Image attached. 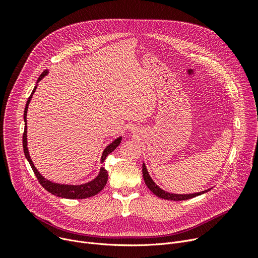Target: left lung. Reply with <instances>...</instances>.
<instances>
[{
	"label": "left lung",
	"instance_id": "8db88e82",
	"mask_svg": "<svg viewBox=\"0 0 258 258\" xmlns=\"http://www.w3.org/2000/svg\"><path fill=\"white\" fill-rule=\"evenodd\" d=\"M142 173H143V179H144V182L146 184V186L148 187V189L150 190L155 194L157 197L161 198V199H164V200H170V201H184V200H188V199H192V198H196L198 196H201L203 194H205L207 191H209L210 189H207V190H204V191H201V192H196V194H189V195H178V194H170V192H167L165 190H163V189H161L154 181L153 179L151 178V175L148 174V171L146 169V166L145 164L143 163L142 165Z\"/></svg>",
	"mask_w": 258,
	"mask_h": 258
}]
</instances>
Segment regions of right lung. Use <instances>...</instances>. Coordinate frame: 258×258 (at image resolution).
<instances>
[{
  "instance_id": "1",
  "label": "right lung",
  "mask_w": 258,
  "mask_h": 258,
  "mask_svg": "<svg viewBox=\"0 0 258 258\" xmlns=\"http://www.w3.org/2000/svg\"><path fill=\"white\" fill-rule=\"evenodd\" d=\"M48 70H45L40 76L37 79V83H39L47 74H48ZM36 90V86L34 87L31 95L29 96L28 100H27L26 106H25V111H24V121H25V130H24V134H23V148H24V154L26 159L28 160L29 164L35 174V177L37 178L38 182L40 183L47 191H49L50 194L59 197V198H63V199H87L90 197H93L95 195H97L98 192H100L102 189L104 188L106 182H107V171L104 169V167H101L99 170V173L96 178L94 180L85 183V184H80V185H68V184H58V183H53L47 179H45L42 174L38 172V170L35 168L33 162L30 158L29 152H28V147H27V111H28V105L30 103V100L32 98V95L34 94ZM122 140V137H119L117 139H115L111 144H108L102 153L101 156V163H103L106 156L108 154H111L115 148L120 144Z\"/></svg>"
}]
</instances>
